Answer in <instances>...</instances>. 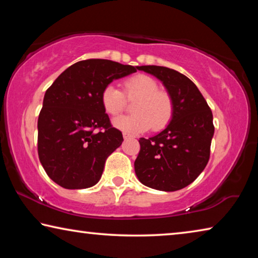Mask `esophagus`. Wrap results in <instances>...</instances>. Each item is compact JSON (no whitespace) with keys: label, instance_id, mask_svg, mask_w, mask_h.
<instances>
[{"label":"esophagus","instance_id":"obj_1","mask_svg":"<svg viewBox=\"0 0 258 258\" xmlns=\"http://www.w3.org/2000/svg\"><path fill=\"white\" fill-rule=\"evenodd\" d=\"M123 137H124V139H133L134 135L130 134V133H127V132H124V133H123Z\"/></svg>","mask_w":258,"mask_h":258}]
</instances>
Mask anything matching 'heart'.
Instances as JSON below:
<instances>
[{"mask_svg":"<svg viewBox=\"0 0 258 258\" xmlns=\"http://www.w3.org/2000/svg\"><path fill=\"white\" fill-rule=\"evenodd\" d=\"M126 99H138L133 103L132 115L119 116L113 119L117 128L126 132L140 133L150 127L163 130L171 121L174 102L171 94L159 90L156 80L147 75H137L124 82V94L115 85L109 84L101 92V103L111 116L123 111Z\"/></svg>","mask_w":258,"mask_h":258,"instance_id":"heart-1","label":"heart"}]
</instances>
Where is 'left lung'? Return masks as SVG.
<instances>
[{
	"mask_svg": "<svg viewBox=\"0 0 258 258\" xmlns=\"http://www.w3.org/2000/svg\"><path fill=\"white\" fill-rule=\"evenodd\" d=\"M163 83L174 102L169 124L155 137L141 138L134 161L139 181L160 191L183 189L199 176L209 160L213 113L195 83L174 69L141 66Z\"/></svg>",
	"mask_w": 258,
	"mask_h": 258,
	"instance_id": "8db88e82",
	"label": "left lung"
}]
</instances>
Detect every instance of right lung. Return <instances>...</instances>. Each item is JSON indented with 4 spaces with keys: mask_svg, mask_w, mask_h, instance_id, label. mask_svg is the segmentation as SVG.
I'll return each mask as SVG.
<instances>
[{
    "mask_svg": "<svg viewBox=\"0 0 258 258\" xmlns=\"http://www.w3.org/2000/svg\"><path fill=\"white\" fill-rule=\"evenodd\" d=\"M137 69L106 59L78 61L46 90L37 121V150L43 168L56 184L86 189L101 178L107 158L124 140L110 124L101 92Z\"/></svg>",
    "mask_w": 258,
    "mask_h": 258,
    "instance_id": "add662e5",
    "label": "right lung"
}]
</instances>
